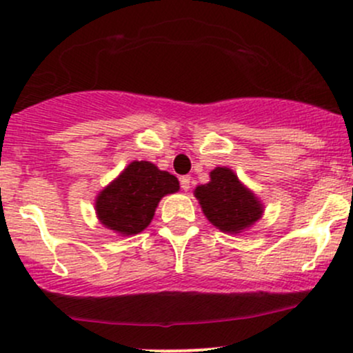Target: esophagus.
<instances>
[{
	"instance_id": "34e87169",
	"label": "esophagus",
	"mask_w": 353,
	"mask_h": 353,
	"mask_svg": "<svg viewBox=\"0 0 353 353\" xmlns=\"http://www.w3.org/2000/svg\"><path fill=\"white\" fill-rule=\"evenodd\" d=\"M181 188H183V191H189V188H191V177L189 176L181 177Z\"/></svg>"
}]
</instances>
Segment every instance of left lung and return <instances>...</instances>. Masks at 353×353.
<instances>
[{"instance_id": "1", "label": "left lung", "mask_w": 353, "mask_h": 353, "mask_svg": "<svg viewBox=\"0 0 353 353\" xmlns=\"http://www.w3.org/2000/svg\"><path fill=\"white\" fill-rule=\"evenodd\" d=\"M209 177L208 184L197 185L194 191L209 223L224 233L238 234L261 218V203L239 183L233 170L216 168Z\"/></svg>"}]
</instances>
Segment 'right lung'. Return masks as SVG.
I'll use <instances>...</instances> for the list:
<instances>
[{"label": "right lung", "instance_id": "obj_1", "mask_svg": "<svg viewBox=\"0 0 353 353\" xmlns=\"http://www.w3.org/2000/svg\"><path fill=\"white\" fill-rule=\"evenodd\" d=\"M177 191L176 176L152 162L134 161L97 196V218L115 233L137 234L150 224L159 201Z\"/></svg>", "mask_w": 353, "mask_h": 353}]
</instances>
